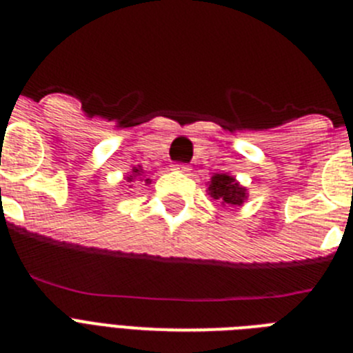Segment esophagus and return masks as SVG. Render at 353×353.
<instances>
[{"instance_id": "obj_1", "label": "esophagus", "mask_w": 353, "mask_h": 353, "mask_svg": "<svg viewBox=\"0 0 353 353\" xmlns=\"http://www.w3.org/2000/svg\"><path fill=\"white\" fill-rule=\"evenodd\" d=\"M174 171H180V173H183V174H189V166H187V164H174Z\"/></svg>"}]
</instances>
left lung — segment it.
Masks as SVG:
<instances>
[{
  "label": "left lung",
  "instance_id": "1",
  "mask_svg": "<svg viewBox=\"0 0 353 353\" xmlns=\"http://www.w3.org/2000/svg\"><path fill=\"white\" fill-rule=\"evenodd\" d=\"M207 185V192L210 194V198L217 201L221 207H226V205L242 207L249 198L248 189L230 173L212 174L210 182Z\"/></svg>",
  "mask_w": 353,
  "mask_h": 353
}]
</instances>
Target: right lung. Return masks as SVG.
I'll list each match as a JSON object with an SVG mask.
<instances>
[{
	"label": "right lung",
	"instance_id": "right-lung-1",
	"mask_svg": "<svg viewBox=\"0 0 353 353\" xmlns=\"http://www.w3.org/2000/svg\"><path fill=\"white\" fill-rule=\"evenodd\" d=\"M143 173H145V171H143L141 166H134L132 171H130V174H125V180H127V182H129V183H134V182H145V185H148V183L152 182V180L145 179V176H143Z\"/></svg>",
	"mask_w": 353,
	"mask_h": 353
}]
</instances>
